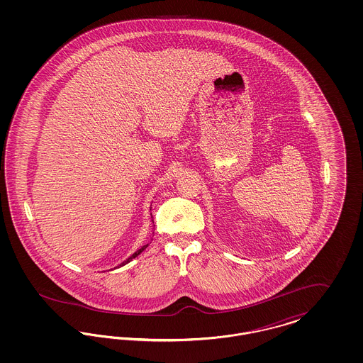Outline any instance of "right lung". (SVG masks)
<instances>
[{
  "label": "right lung",
  "mask_w": 363,
  "mask_h": 363,
  "mask_svg": "<svg viewBox=\"0 0 363 363\" xmlns=\"http://www.w3.org/2000/svg\"><path fill=\"white\" fill-rule=\"evenodd\" d=\"M151 218H152V213H151ZM152 222H154V220H152ZM148 245H150V243H147V245H144L143 247H140V249H138V250H136V252H135V253H133V255H132L130 257H128V259H125L123 262H121V264H118V265H117L116 268H121V267H123V265H126L128 262H130L132 259H136V257H138V255H140V253H141L143 250H145V249L148 247Z\"/></svg>",
  "instance_id": "1"
}]
</instances>
